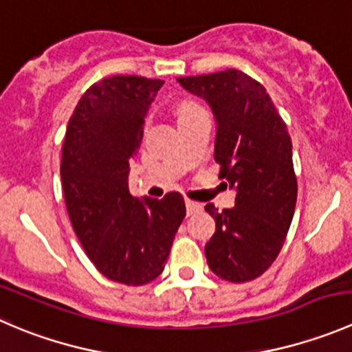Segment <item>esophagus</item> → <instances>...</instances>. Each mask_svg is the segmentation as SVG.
<instances>
[{"instance_id": "obj_1", "label": "esophagus", "mask_w": 352, "mask_h": 352, "mask_svg": "<svg viewBox=\"0 0 352 352\" xmlns=\"http://www.w3.org/2000/svg\"><path fill=\"white\" fill-rule=\"evenodd\" d=\"M186 208H187V214H192L196 211L201 210V204L199 203H194V201L186 199Z\"/></svg>"}]
</instances>
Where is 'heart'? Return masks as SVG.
I'll use <instances>...</instances> for the list:
<instances>
[{
	"label": "heart",
	"mask_w": 352,
	"mask_h": 352,
	"mask_svg": "<svg viewBox=\"0 0 352 352\" xmlns=\"http://www.w3.org/2000/svg\"><path fill=\"white\" fill-rule=\"evenodd\" d=\"M201 111L204 110L199 104L194 103V101H182V103L177 107V118H179V120H184V118L192 117V115L201 113Z\"/></svg>",
	"instance_id": "1"
}]
</instances>
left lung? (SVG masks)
<instances>
[{"instance_id":"left-lung-1","label":"left lung","mask_w":352,"mask_h":352,"mask_svg":"<svg viewBox=\"0 0 352 352\" xmlns=\"http://www.w3.org/2000/svg\"><path fill=\"white\" fill-rule=\"evenodd\" d=\"M187 93L210 104L217 122L214 162L235 190V206L204 210L214 234L204 245L208 267L234 284L265 274L284 245L294 217L298 180L292 141L267 89L244 72L179 77Z\"/></svg>"}]
</instances>
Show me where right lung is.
Here are the masks:
<instances>
[{
  "instance_id": "obj_1",
  "label": "right lung",
  "mask_w": 352,
  "mask_h": 352,
  "mask_svg": "<svg viewBox=\"0 0 352 352\" xmlns=\"http://www.w3.org/2000/svg\"><path fill=\"white\" fill-rule=\"evenodd\" d=\"M163 84L115 75L91 85L68 120L61 148V186L75 235L98 272L118 284L155 280L186 217L179 192L138 199L129 190L144 118Z\"/></svg>"
}]
</instances>
